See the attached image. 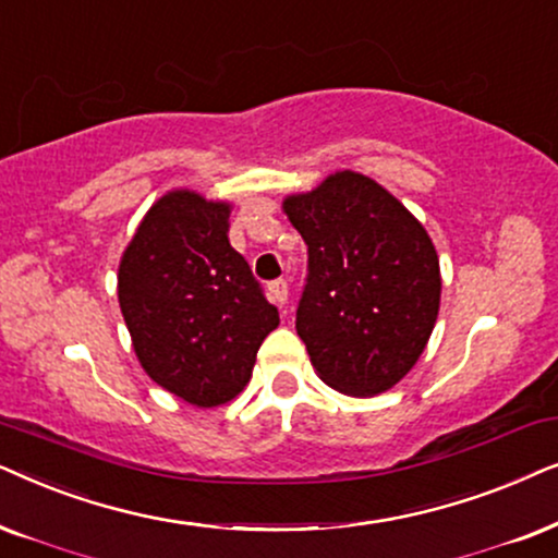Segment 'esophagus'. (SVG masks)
<instances>
[{
  "instance_id": "esophagus-1",
  "label": "esophagus",
  "mask_w": 558,
  "mask_h": 558,
  "mask_svg": "<svg viewBox=\"0 0 558 558\" xmlns=\"http://www.w3.org/2000/svg\"><path fill=\"white\" fill-rule=\"evenodd\" d=\"M267 288H270V299L278 303V306H283V303L288 301V280L278 278V280H272Z\"/></svg>"
}]
</instances>
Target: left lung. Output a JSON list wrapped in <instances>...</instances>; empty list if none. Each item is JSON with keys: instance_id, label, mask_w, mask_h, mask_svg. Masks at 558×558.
<instances>
[{"instance_id": "8db88e82", "label": "left lung", "mask_w": 558, "mask_h": 558, "mask_svg": "<svg viewBox=\"0 0 558 558\" xmlns=\"http://www.w3.org/2000/svg\"><path fill=\"white\" fill-rule=\"evenodd\" d=\"M283 209L308 247L295 331L329 388L377 396L434 331L439 257L421 221L373 178L341 170Z\"/></svg>"}]
</instances>
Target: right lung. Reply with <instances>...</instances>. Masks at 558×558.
<instances>
[{
	"mask_svg": "<svg viewBox=\"0 0 558 558\" xmlns=\"http://www.w3.org/2000/svg\"><path fill=\"white\" fill-rule=\"evenodd\" d=\"M227 232V204L173 191L147 211L119 265V308L140 365L202 408L247 385L259 344L280 324Z\"/></svg>",
	"mask_w": 558,
	"mask_h": 558,
	"instance_id": "add662e5",
	"label": "right lung"
}]
</instances>
